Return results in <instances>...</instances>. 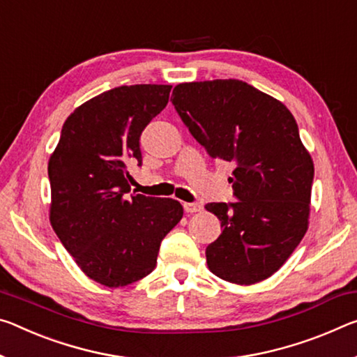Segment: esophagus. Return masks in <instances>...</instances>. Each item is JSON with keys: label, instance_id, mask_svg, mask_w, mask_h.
Instances as JSON below:
<instances>
[{"label": "esophagus", "instance_id": "esophagus-1", "mask_svg": "<svg viewBox=\"0 0 357 357\" xmlns=\"http://www.w3.org/2000/svg\"><path fill=\"white\" fill-rule=\"evenodd\" d=\"M183 206H184V211L188 214L203 211V206L200 205V203H183Z\"/></svg>", "mask_w": 357, "mask_h": 357}]
</instances>
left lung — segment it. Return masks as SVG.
Returning a JSON list of instances; mask_svg holds the SVG:
<instances>
[{"label":"left lung","instance_id":"left-lung-1","mask_svg":"<svg viewBox=\"0 0 357 357\" xmlns=\"http://www.w3.org/2000/svg\"><path fill=\"white\" fill-rule=\"evenodd\" d=\"M173 105L208 155L235 165V203H208L222 234L206 248L214 275L235 284L267 280L308 229L314 165L291 111L238 79L178 84Z\"/></svg>","mask_w":357,"mask_h":357}]
</instances>
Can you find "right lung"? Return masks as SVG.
Here are the masks:
<instances>
[{
	"mask_svg": "<svg viewBox=\"0 0 357 357\" xmlns=\"http://www.w3.org/2000/svg\"><path fill=\"white\" fill-rule=\"evenodd\" d=\"M172 86L107 90L66 119L49 158L50 224L90 280L122 287L155 268L165 235L183 218L173 199L132 195L127 163L141 165L139 137L167 106Z\"/></svg>",
	"mask_w": 357,
	"mask_h": 357,
	"instance_id": "right-lung-1",
	"label": "right lung"
}]
</instances>
